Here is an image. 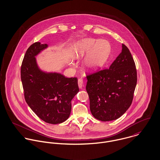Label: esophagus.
Here are the masks:
<instances>
[{
  "label": "esophagus",
  "mask_w": 160,
  "mask_h": 160,
  "mask_svg": "<svg viewBox=\"0 0 160 160\" xmlns=\"http://www.w3.org/2000/svg\"><path fill=\"white\" fill-rule=\"evenodd\" d=\"M78 86L79 89H82L83 87V80L82 79H78Z\"/></svg>",
  "instance_id": "obj_1"
}]
</instances>
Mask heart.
<instances>
[{
	"instance_id": "1",
	"label": "heart",
	"mask_w": 160,
	"mask_h": 160,
	"mask_svg": "<svg viewBox=\"0 0 160 160\" xmlns=\"http://www.w3.org/2000/svg\"><path fill=\"white\" fill-rule=\"evenodd\" d=\"M110 50L109 43L104 40L82 39L78 41L72 48L71 55L73 59H79L88 54L83 64L88 71H94L100 67L106 61Z\"/></svg>"
}]
</instances>
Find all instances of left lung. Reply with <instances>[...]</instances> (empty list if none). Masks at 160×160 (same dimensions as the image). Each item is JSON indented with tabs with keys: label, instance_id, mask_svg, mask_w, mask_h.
<instances>
[{
	"label": "left lung",
	"instance_id": "1",
	"mask_svg": "<svg viewBox=\"0 0 160 160\" xmlns=\"http://www.w3.org/2000/svg\"><path fill=\"white\" fill-rule=\"evenodd\" d=\"M86 91L93 117L102 121L115 120L130 107L137 84V70L129 48L122 51L109 69L87 76Z\"/></svg>",
	"mask_w": 160,
	"mask_h": 160
}]
</instances>
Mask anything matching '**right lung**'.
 I'll list each match as a JSON object with an SVG mask.
<instances>
[{
    "mask_svg": "<svg viewBox=\"0 0 160 160\" xmlns=\"http://www.w3.org/2000/svg\"><path fill=\"white\" fill-rule=\"evenodd\" d=\"M47 47V44L38 42L28 48L21 67V79L28 106L44 121L56 124L68 118L71 100L79 88L76 78H68L39 68L36 56Z\"/></svg>",
    "mask_w": 160,
    "mask_h": 160,
    "instance_id": "1",
    "label": "right lung"
}]
</instances>
